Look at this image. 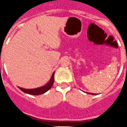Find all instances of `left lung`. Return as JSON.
Instances as JSON below:
<instances>
[{
  "mask_svg": "<svg viewBox=\"0 0 127 127\" xmlns=\"http://www.w3.org/2000/svg\"><path fill=\"white\" fill-rule=\"evenodd\" d=\"M88 94H92V95H94V94H92V93H88Z\"/></svg>",
  "mask_w": 127,
  "mask_h": 127,
  "instance_id": "1",
  "label": "left lung"
}]
</instances>
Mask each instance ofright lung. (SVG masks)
I'll use <instances>...</instances> for the list:
<instances>
[{
	"label": "right lung",
	"mask_w": 127,
	"mask_h": 127,
	"mask_svg": "<svg viewBox=\"0 0 127 127\" xmlns=\"http://www.w3.org/2000/svg\"><path fill=\"white\" fill-rule=\"evenodd\" d=\"M54 75H55V72L53 73L51 79H50L49 82H48L47 84H45L43 86L39 87V88H37L34 89H25L22 88H20L18 87L19 89L24 92V93L28 94L31 95H41L43 94L44 93H45L46 92H47L52 87L53 84L54 83Z\"/></svg>",
	"instance_id": "1"
}]
</instances>
